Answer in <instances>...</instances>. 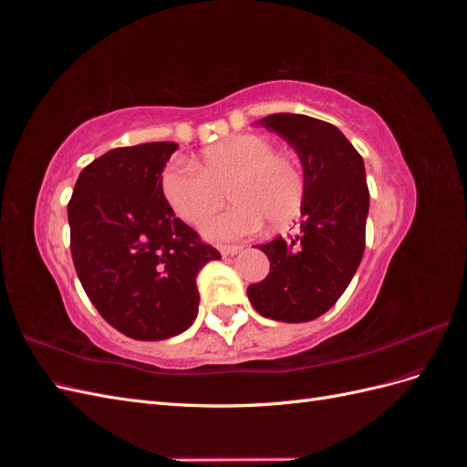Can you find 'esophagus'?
Returning <instances> with one entry per match:
<instances>
[{"mask_svg": "<svg viewBox=\"0 0 467 467\" xmlns=\"http://www.w3.org/2000/svg\"><path fill=\"white\" fill-rule=\"evenodd\" d=\"M239 251L237 245H220V253L223 257H230V255H235V253Z\"/></svg>", "mask_w": 467, "mask_h": 467, "instance_id": "obj_1", "label": "esophagus"}]
</instances>
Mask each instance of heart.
Segmentation results:
<instances>
[{"label":"heart","instance_id":"heart-1","mask_svg":"<svg viewBox=\"0 0 467 467\" xmlns=\"http://www.w3.org/2000/svg\"><path fill=\"white\" fill-rule=\"evenodd\" d=\"M161 194L175 216L202 223L223 204L234 206L204 223L210 239H237L288 223L304 201V171L292 151L275 150L271 138L239 134L202 151L201 161L177 160L161 173Z\"/></svg>","mask_w":467,"mask_h":467}]
</instances>
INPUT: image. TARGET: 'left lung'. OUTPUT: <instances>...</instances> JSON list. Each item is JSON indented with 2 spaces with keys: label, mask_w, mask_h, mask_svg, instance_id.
Segmentation results:
<instances>
[{
  "label": "left lung",
  "mask_w": 467,
  "mask_h": 467,
  "mask_svg": "<svg viewBox=\"0 0 467 467\" xmlns=\"http://www.w3.org/2000/svg\"><path fill=\"white\" fill-rule=\"evenodd\" d=\"M261 124L298 153L304 201L300 235L259 245L271 271L247 296L265 317L312 321L341 298L364 255L370 206L364 161L337 126L319 119L278 112Z\"/></svg>",
  "instance_id": "obj_1"
}]
</instances>
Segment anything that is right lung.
Returning a JSON list of instances; mask_svg holds the SVG:
<instances>
[{
    "mask_svg": "<svg viewBox=\"0 0 467 467\" xmlns=\"http://www.w3.org/2000/svg\"><path fill=\"white\" fill-rule=\"evenodd\" d=\"M177 148L150 142L107 151L79 173L67 204L81 286L103 319L136 341L189 329L199 314L196 275L222 259L163 199L161 173Z\"/></svg>",
    "mask_w": 467,
    "mask_h": 467,
    "instance_id": "obj_1",
    "label": "right lung"
}]
</instances>
